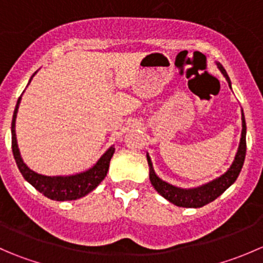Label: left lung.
Returning <instances> with one entry per match:
<instances>
[{
	"label": "left lung",
	"mask_w": 263,
	"mask_h": 263,
	"mask_svg": "<svg viewBox=\"0 0 263 263\" xmlns=\"http://www.w3.org/2000/svg\"><path fill=\"white\" fill-rule=\"evenodd\" d=\"M219 70L221 71L222 75L227 79L228 84L232 87V82H230L229 76H228L227 71L222 67L220 63H216ZM246 134H247V126H246V119L245 115L242 110V136H240L239 146H238V151L235 154V158L233 160L230 168L225 172L222 176L219 178L214 179V181L205 183V184L200 185V187L195 188H181L176 187V185L171 184L168 182H164L163 179L159 178L155 174L153 168V163L151 159L146 155L148 166H150V182L153 187L160 193L165 200L172 202L173 205L179 206V208H202V206L208 205V203L213 202L215 198L219 197L221 193H224L230 185L237 181L238 176H239L240 171H242L243 163L246 159V150H247V142H246Z\"/></svg>",
	"instance_id": "obj_1"
}]
</instances>
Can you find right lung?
<instances>
[{"mask_svg":"<svg viewBox=\"0 0 263 263\" xmlns=\"http://www.w3.org/2000/svg\"><path fill=\"white\" fill-rule=\"evenodd\" d=\"M35 73H34V75H35ZM34 75L31 76V79L34 78ZM31 79L29 80L28 85L30 84ZM20 102L21 97L17 99L16 107H15L14 110V116H12L11 146L18 171L23 174L25 181L30 183V184L33 185L36 191H39L42 195H44L46 197L54 201L78 200V198L84 197L87 193L91 192L92 190H95V188L99 185V183L105 178V176H107L108 169H109L110 159H112L116 150L115 146H110L104 154H103L102 158H100L91 168L87 169V171L85 172H81V173L72 174V176L53 177L43 176V174L36 173V172L31 171V169L24 163L23 158H21L20 155V151H18L16 132H15V122H16L17 109L18 105H20Z\"/></svg>","mask_w":263,"mask_h":263,"instance_id":"add662e5","label":"right lung"}]
</instances>
